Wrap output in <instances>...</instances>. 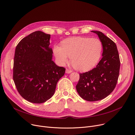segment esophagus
Segmentation results:
<instances>
[{
    "label": "esophagus",
    "mask_w": 135,
    "mask_h": 135,
    "mask_svg": "<svg viewBox=\"0 0 135 135\" xmlns=\"http://www.w3.org/2000/svg\"><path fill=\"white\" fill-rule=\"evenodd\" d=\"M72 72V70H69V69H66V71H65V72H66V73H71Z\"/></svg>",
    "instance_id": "obj_1"
}]
</instances>
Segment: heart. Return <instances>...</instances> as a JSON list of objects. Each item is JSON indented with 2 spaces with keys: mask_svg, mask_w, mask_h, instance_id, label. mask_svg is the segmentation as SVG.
<instances>
[{
  "mask_svg": "<svg viewBox=\"0 0 135 135\" xmlns=\"http://www.w3.org/2000/svg\"><path fill=\"white\" fill-rule=\"evenodd\" d=\"M102 50L101 42L97 38L77 37L66 39L62 47L55 46L54 53L58 64L64 65L71 59L72 66L79 71H86L98 62Z\"/></svg>",
  "mask_w": 135,
  "mask_h": 135,
  "instance_id": "obj_1",
  "label": "heart"
}]
</instances>
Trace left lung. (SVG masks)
Returning <instances> with one entry per match:
<instances>
[{"instance_id": "8db88e82", "label": "left lung", "mask_w": 135, "mask_h": 135, "mask_svg": "<svg viewBox=\"0 0 135 135\" xmlns=\"http://www.w3.org/2000/svg\"><path fill=\"white\" fill-rule=\"evenodd\" d=\"M92 32L98 35L102 43V58L95 68L79 74L76 85L79 95L88 101L102 100L113 91L120 68V60L115 42L101 32Z\"/></svg>"}]
</instances>
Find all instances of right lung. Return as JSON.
I'll list each match as a JSON object with an SVG mask.
<instances>
[{
  "label": "right lung",
  "mask_w": 135,
  "mask_h": 135,
  "mask_svg": "<svg viewBox=\"0 0 135 135\" xmlns=\"http://www.w3.org/2000/svg\"><path fill=\"white\" fill-rule=\"evenodd\" d=\"M50 35L36 31L22 38L15 51L13 79L20 95L34 103L50 99L65 72L52 61Z\"/></svg>",
  "instance_id": "right-lung-1"
}]
</instances>
